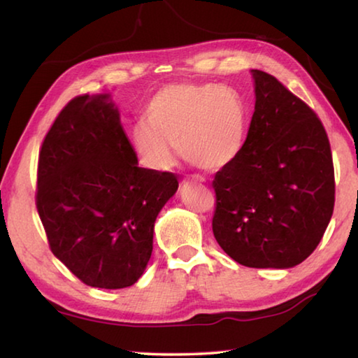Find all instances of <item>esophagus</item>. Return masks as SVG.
<instances>
[{"label":"esophagus","instance_id":"obj_1","mask_svg":"<svg viewBox=\"0 0 358 358\" xmlns=\"http://www.w3.org/2000/svg\"><path fill=\"white\" fill-rule=\"evenodd\" d=\"M191 180H194V181H200V183H205V178H201V177H192Z\"/></svg>","mask_w":358,"mask_h":358}]
</instances>
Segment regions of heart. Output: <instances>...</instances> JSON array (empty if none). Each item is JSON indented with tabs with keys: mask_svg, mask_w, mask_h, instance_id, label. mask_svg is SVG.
<instances>
[{
	"mask_svg": "<svg viewBox=\"0 0 358 358\" xmlns=\"http://www.w3.org/2000/svg\"><path fill=\"white\" fill-rule=\"evenodd\" d=\"M145 122L134 127L131 141L148 169H171L178 145L187 162L217 171L241 152L247 109L243 96L224 84L178 83L152 96Z\"/></svg>",
	"mask_w": 358,
	"mask_h": 358,
	"instance_id": "1",
	"label": "heart"
}]
</instances>
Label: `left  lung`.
Returning <instances> with one entry per match:
<instances>
[{"instance_id": "8db88e82", "label": "left lung", "mask_w": 358, "mask_h": 358, "mask_svg": "<svg viewBox=\"0 0 358 358\" xmlns=\"http://www.w3.org/2000/svg\"><path fill=\"white\" fill-rule=\"evenodd\" d=\"M238 157L213 180V233L247 268L287 269L320 244L335 205L332 150L320 117L262 70Z\"/></svg>"}]
</instances>
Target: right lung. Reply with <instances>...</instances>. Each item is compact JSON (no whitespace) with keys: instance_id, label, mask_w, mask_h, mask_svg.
I'll return each instance as SVG.
<instances>
[{"instance_id":"right-lung-1","label":"right lung","mask_w":358,"mask_h":358,"mask_svg":"<svg viewBox=\"0 0 358 358\" xmlns=\"http://www.w3.org/2000/svg\"><path fill=\"white\" fill-rule=\"evenodd\" d=\"M172 172L139 167L109 95H78L38 152L36 206L56 258L94 288L131 287L153 250Z\"/></svg>"}]
</instances>
